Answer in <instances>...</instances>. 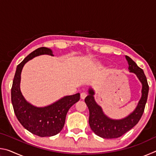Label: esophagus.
Wrapping results in <instances>:
<instances>
[{
    "mask_svg": "<svg viewBox=\"0 0 156 156\" xmlns=\"http://www.w3.org/2000/svg\"><path fill=\"white\" fill-rule=\"evenodd\" d=\"M87 96V94L85 93V92H82V93L80 94V98L82 99H84Z\"/></svg>",
    "mask_w": 156,
    "mask_h": 156,
    "instance_id": "1",
    "label": "esophagus"
}]
</instances>
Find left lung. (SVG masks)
<instances>
[{"label":"left lung","mask_w":156,"mask_h":156,"mask_svg":"<svg viewBox=\"0 0 156 156\" xmlns=\"http://www.w3.org/2000/svg\"><path fill=\"white\" fill-rule=\"evenodd\" d=\"M125 58L128 62L129 72L135 73L142 84L141 98L133 112L122 119H112L108 117L95 100V91L92 87L89 88V94L84 99L89 111V126L95 134L102 138L112 139L122 136L138 124L144 110L149 93L147 78L143 70L130 57L125 56Z\"/></svg>","instance_id":"8db88e82"}]
</instances>
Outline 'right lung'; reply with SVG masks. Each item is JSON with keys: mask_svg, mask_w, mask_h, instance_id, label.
Segmentation results:
<instances>
[{"mask_svg": "<svg viewBox=\"0 0 156 156\" xmlns=\"http://www.w3.org/2000/svg\"><path fill=\"white\" fill-rule=\"evenodd\" d=\"M41 55L54 56L51 49L40 47L31 52L17 66L12 87V102L18 120L34 135L50 137L56 135L65 125L66 115L72 105L80 100L79 93L66 96L45 107H36L25 100L20 88V75L26 62Z\"/></svg>", "mask_w": 156, "mask_h": 156, "instance_id": "right-lung-1", "label": "right lung"}]
</instances>
